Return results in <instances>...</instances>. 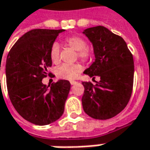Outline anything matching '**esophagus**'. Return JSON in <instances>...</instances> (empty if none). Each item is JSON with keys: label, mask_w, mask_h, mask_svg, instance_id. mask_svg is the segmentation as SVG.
Instances as JSON below:
<instances>
[{"label": "esophagus", "mask_w": 150, "mask_h": 150, "mask_svg": "<svg viewBox=\"0 0 150 150\" xmlns=\"http://www.w3.org/2000/svg\"><path fill=\"white\" fill-rule=\"evenodd\" d=\"M70 83H71V85H75V84H77V82H75V81H71V82H70Z\"/></svg>", "instance_id": "34e87169"}]
</instances>
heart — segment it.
<instances>
[{"instance_id": "obj_1", "label": "heart", "mask_w": 150, "mask_h": 150, "mask_svg": "<svg viewBox=\"0 0 150 150\" xmlns=\"http://www.w3.org/2000/svg\"><path fill=\"white\" fill-rule=\"evenodd\" d=\"M66 45L72 48L73 50L77 51V56L79 59L84 61H87L91 58V52L90 49L87 48L86 41L79 36H72L66 40ZM60 47L58 43H54L50 51H49V58L51 62L54 64H57L60 61ZM82 66L81 64H62L55 68L56 76L62 79L66 80H73L77 77V74L82 71Z\"/></svg>"}]
</instances>
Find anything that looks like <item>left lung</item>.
Returning <instances> with one entry per match:
<instances>
[{
  "label": "left lung",
  "mask_w": 150,
  "mask_h": 150,
  "mask_svg": "<svg viewBox=\"0 0 150 150\" xmlns=\"http://www.w3.org/2000/svg\"><path fill=\"white\" fill-rule=\"evenodd\" d=\"M82 34L91 43L95 56V61L83 73L101 79L95 86L82 82V108L91 118L110 119L124 109L131 96L133 56L125 41L104 26L88 28Z\"/></svg>",
  "instance_id": "left-lung-1"
}]
</instances>
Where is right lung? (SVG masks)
Here are the masks:
<instances>
[{
    "mask_svg": "<svg viewBox=\"0 0 150 150\" xmlns=\"http://www.w3.org/2000/svg\"><path fill=\"white\" fill-rule=\"evenodd\" d=\"M64 30L35 29L21 36L10 50L6 63L7 89L12 105L29 122L45 125L59 120L71 84L59 80L42 82L52 66L49 51Z\"/></svg>",
    "mask_w": 150,
    "mask_h": 150,
    "instance_id": "right-lung-1",
    "label": "right lung"
}]
</instances>
